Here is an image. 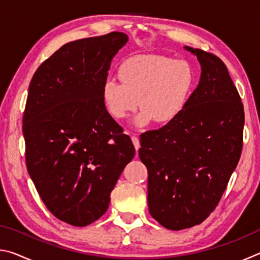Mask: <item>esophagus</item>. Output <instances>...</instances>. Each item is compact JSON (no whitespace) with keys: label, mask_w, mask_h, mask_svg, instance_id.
<instances>
[{"label":"esophagus","mask_w":260,"mask_h":260,"mask_svg":"<svg viewBox=\"0 0 260 260\" xmlns=\"http://www.w3.org/2000/svg\"><path fill=\"white\" fill-rule=\"evenodd\" d=\"M132 142H133L134 147H135V150H136V153H138V150L140 149V140H139L138 136H135V135L132 136Z\"/></svg>","instance_id":"obj_1"}]
</instances>
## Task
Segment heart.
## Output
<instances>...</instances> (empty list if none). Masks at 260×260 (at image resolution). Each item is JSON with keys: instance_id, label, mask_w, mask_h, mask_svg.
Here are the masks:
<instances>
[{"instance_id": "heart-1", "label": "heart", "mask_w": 260, "mask_h": 260, "mask_svg": "<svg viewBox=\"0 0 260 260\" xmlns=\"http://www.w3.org/2000/svg\"><path fill=\"white\" fill-rule=\"evenodd\" d=\"M119 81L104 83L102 98L113 119L122 120L142 109L135 122L144 126L155 120L166 125L181 114L195 85L193 70L184 60L162 55H138L118 68Z\"/></svg>"}]
</instances>
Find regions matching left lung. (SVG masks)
Segmentation results:
<instances>
[{
  "label": "left lung",
  "mask_w": 260,
  "mask_h": 260,
  "mask_svg": "<svg viewBox=\"0 0 260 260\" xmlns=\"http://www.w3.org/2000/svg\"><path fill=\"white\" fill-rule=\"evenodd\" d=\"M197 56L199 86L181 114L159 129L141 134L140 159L148 169L151 217L167 230L200 225L217 208L243 147L244 110L223 61Z\"/></svg>",
  "instance_id": "obj_1"
}]
</instances>
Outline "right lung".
Here are the masks:
<instances>
[{
	"mask_svg": "<svg viewBox=\"0 0 260 260\" xmlns=\"http://www.w3.org/2000/svg\"><path fill=\"white\" fill-rule=\"evenodd\" d=\"M127 40L111 32L69 42L29 83L26 166L47 209L72 226L90 225L107 212L110 193L135 155L102 98L111 59Z\"/></svg>",
	"mask_w": 260,
	"mask_h": 260,
	"instance_id": "add662e5",
	"label": "right lung"
}]
</instances>
